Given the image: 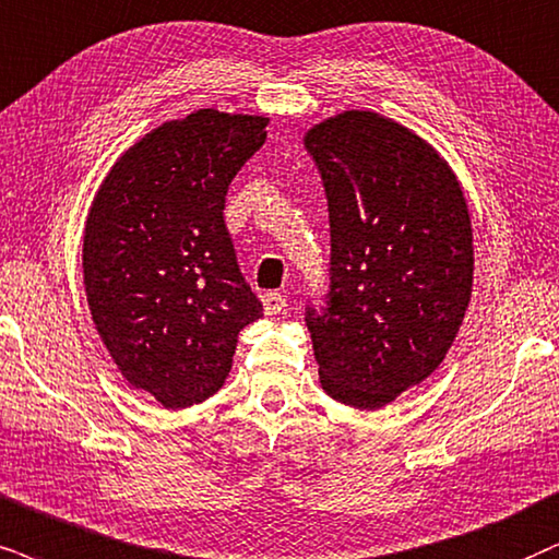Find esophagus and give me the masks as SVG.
I'll use <instances>...</instances> for the list:
<instances>
[{"instance_id": "34e87169", "label": "esophagus", "mask_w": 559, "mask_h": 559, "mask_svg": "<svg viewBox=\"0 0 559 559\" xmlns=\"http://www.w3.org/2000/svg\"><path fill=\"white\" fill-rule=\"evenodd\" d=\"M263 309H265V314H271V317L281 314L286 309V299L278 292H267V294H263Z\"/></svg>"}]
</instances>
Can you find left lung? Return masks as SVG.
Returning <instances> with one entry per match:
<instances>
[{"label":"left lung","mask_w":559,"mask_h":559,"mask_svg":"<svg viewBox=\"0 0 559 559\" xmlns=\"http://www.w3.org/2000/svg\"><path fill=\"white\" fill-rule=\"evenodd\" d=\"M330 211L328 307H307L322 390L379 409L438 369L472 296L469 209L433 146L371 110L304 136Z\"/></svg>","instance_id":"1"}]
</instances>
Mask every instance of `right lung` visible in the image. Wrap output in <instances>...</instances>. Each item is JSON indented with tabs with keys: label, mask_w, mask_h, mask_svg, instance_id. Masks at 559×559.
Returning a JSON list of instances; mask_svg holds the SVG:
<instances>
[{
	"label": "right lung",
	"mask_w": 559,
	"mask_h": 559,
	"mask_svg": "<svg viewBox=\"0 0 559 559\" xmlns=\"http://www.w3.org/2000/svg\"><path fill=\"white\" fill-rule=\"evenodd\" d=\"M267 118L190 112L112 165L92 201L82 267L112 361L169 409L209 400L239 330L263 317L224 224L229 182L265 144Z\"/></svg>",
	"instance_id": "obj_1"
}]
</instances>
